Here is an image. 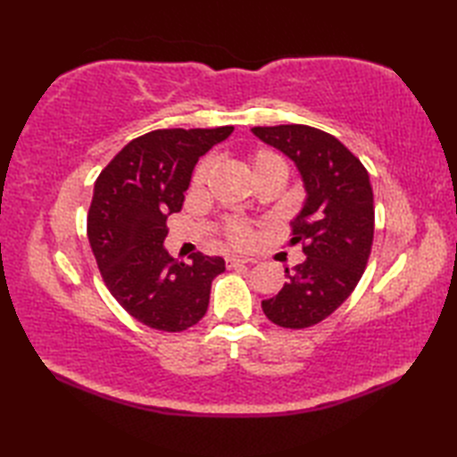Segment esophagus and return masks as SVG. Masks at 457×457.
Returning a JSON list of instances; mask_svg holds the SVG:
<instances>
[{
    "mask_svg": "<svg viewBox=\"0 0 457 457\" xmlns=\"http://www.w3.org/2000/svg\"><path fill=\"white\" fill-rule=\"evenodd\" d=\"M245 263H249V261H247V259H241V257H226V267H228V269L244 267Z\"/></svg>",
    "mask_w": 457,
    "mask_h": 457,
    "instance_id": "34e87169",
    "label": "esophagus"
}]
</instances>
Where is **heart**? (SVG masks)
<instances>
[{
	"label": "heart",
	"instance_id": "b5f03b06",
	"mask_svg": "<svg viewBox=\"0 0 457 457\" xmlns=\"http://www.w3.org/2000/svg\"><path fill=\"white\" fill-rule=\"evenodd\" d=\"M210 169H212L210 159L200 162V167L196 169V172H194V184H196V187H200V184H204V180L208 179ZM251 170H253V177H259V174L277 172V174H283V177L287 179V174H288V167H287L285 159L273 151H257L253 157H251ZM229 239L234 241L236 245H247L251 241V231L244 226V223L234 221L229 226Z\"/></svg>",
	"mask_w": 457,
	"mask_h": 457
}]
</instances>
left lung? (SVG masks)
<instances>
[{"mask_svg": "<svg viewBox=\"0 0 457 457\" xmlns=\"http://www.w3.org/2000/svg\"><path fill=\"white\" fill-rule=\"evenodd\" d=\"M251 133L295 162L306 192L290 239L303 241L306 259L285 269V287L261 308L277 326H314L344 304L365 270L375 229L371 182L361 161L326 131L293 123Z\"/></svg>", "mask_w": 457, "mask_h": 457, "instance_id": "8db88e82", "label": "left lung"}]
</instances>
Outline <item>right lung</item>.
Listing matches in <instances>:
<instances>
[{"instance_id": "add662e5", "label": "right lung", "mask_w": 457, "mask_h": 457, "mask_svg": "<svg viewBox=\"0 0 457 457\" xmlns=\"http://www.w3.org/2000/svg\"><path fill=\"white\" fill-rule=\"evenodd\" d=\"M234 133L157 129L129 141L94 184L88 241L105 287L141 324L182 332L206 314L221 257L190 255L180 263L164 247V221L180 212L198 159Z\"/></svg>"}]
</instances>
